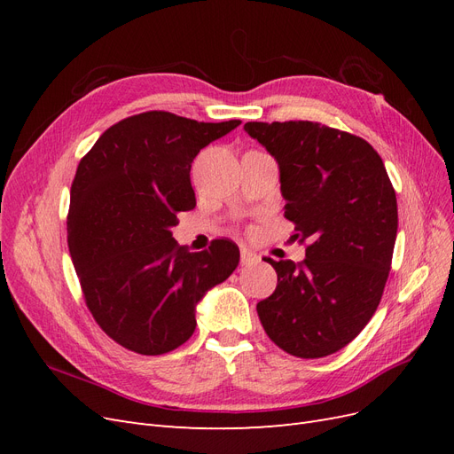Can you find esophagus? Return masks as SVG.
Instances as JSON below:
<instances>
[{"instance_id":"esophagus-1","label":"esophagus","mask_w":454,"mask_h":454,"mask_svg":"<svg viewBox=\"0 0 454 454\" xmlns=\"http://www.w3.org/2000/svg\"><path fill=\"white\" fill-rule=\"evenodd\" d=\"M254 261H257V255L255 254H252L248 248H240V263L242 265H250V263H254Z\"/></svg>"}]
</instances>
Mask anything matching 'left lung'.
Segmentation results:
<instances>
[{"label": "left lung", "instance_id": "left-lung-1", "mask_svg": "<svg viewBox=\"0 0 454 454\" xmlns=\"http://www.w3.org/2000/svg\"><path fill=\"white\" fill-rule=\"evenodd\" d=\"M277 159L284 217L310 244L301 263L265 257L274 294L257 303L269 339L297 358L347 347L375 314L397 232L395 191L382 159L360 136L312 121L246 122Z\"/></svg>", "mask_w": 454, "mask_h": 454}]
</instances>
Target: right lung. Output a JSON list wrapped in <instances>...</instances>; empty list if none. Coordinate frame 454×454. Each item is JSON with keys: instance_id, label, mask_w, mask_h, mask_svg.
I'll return each instance as SVG.
<instances>
[{"instance_id": "right-lung-1", "label": "right lung", "mask_w": 454, "mask_h": 454, "mask_svg": "<svg viewBox=\"0 0 454 454\" xmlns=\"http://www.w3.org/2000/svg\"><path fill=\"white\" fill-rule=\"evenodd\" d=\"M239 125L145 112L109 127L81 159L67 246L90 314L121 347L159 356L184 345L199 301L237 269L232 240L189 252L172 227L197 204L191 162Z\"/></svg>"}]
</instances>
